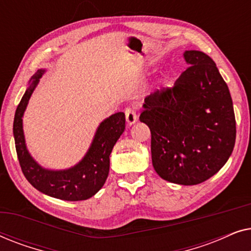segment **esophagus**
I'll use <instances>...</instances> for the list:
<instances>
[{
    "label": "esophagus",
    "instance_id": "obj_1",
    "mask_svg": "<svg viewBox=\"0 0 251 251\" xmlns=\"http://www.w3.org/2000/svg\"><path fill=\"white\" fill-rule=\"evenodd\" d=\"M125 114H126V123H128L129 126L133 125L137 121V111L135 108H131V107H126V111H125Z\"/></svg>",
    "mask_w": 251,
    "mask_h": 251
}]
</instances>
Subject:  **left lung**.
<instances>
[{
  "label": "left lung",
  "mask_w": 251,
  "mask_h": 251,
  "mask_svg": "<svg viewBox=\"0 0 251 251\" xmlns=\"http://www.w3.org/2000/svg\"><path fill=\"white\" fill-rule=\"evenodd\" d=\"M190 65L173 88L145 98L140 122L151 130L152 163L164 180L197 185L217 174L234 149L236 128L227 84L215 61L188 50Z\"/></svg>",
  "instance_id": "obj_1"
}]
</instances>
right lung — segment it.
<instances>
[{
  "label": "right lung",
  "mask_w": 251,
  "mask_h": 251,
  "mask_svg": "<svg viewBox=\"0 0 251 251\" xmlns=\"http://www.w3.org/2000/svg\"><path fill=\"white\" fill-rule=\"evenodd\" d=\"M44 70H39L30 78L27 88L16 109L13 120V137L19 164L24 176L36 190L49 197L65 201H81L94 197L102 187L109 173V155L126 128L125 113H115L99 125L83 159L66 170H49L42 168L30 156L26 147L23 130V116L39 83Z\"/></svg>",
  "instance_id": "add662e5"
}]
</instances>
